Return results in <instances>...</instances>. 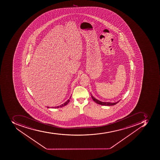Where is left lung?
<instances>
[{
	"label": "left lung",
	"mask_w": 160,
	"mask_h": 160,
	"mask_svg": "<svg viewBox=\"0 0 160 160\" xmlns=\"http://www.w3.org/2000/svg\"><path fill=\"white\" fill-rule=\"evenodd\" d=\"M91 96H92V100L94 101V102H95L96 103H97V104H100L101 105H103V106H113L115 105L116 104H117V103H118L119 101L117 102H115V103H110V102H101L99 101V100H98V99H96L95 98H94V97L92 96V95L91 94Z\"/></svg>",
	"instance_id": "left-lung-1"
}]
</instances>
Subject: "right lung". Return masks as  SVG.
<instances>
[{
    "mask_svg": "<svg viewBox=\"0 0 160 160\" xmlns=\"http://www.w3.org/2000/svg\"><path fill=\"white\" fill-rule=\"evenodd\" d=\"M70 98H71V96H70V98H69V99H70ZM69 99H68V100L67 101L65 102V103H64L63 104H62V105H61L58 106L57 107H51V108H61V107H63L65 106H66V105H68V103H69V101H70ZM47 108H50V107H47Z\"/></svg>",
    "mask_w": 160,
    "mask_h": 160,
    "instance_id": "add662e5",
    "label": "right lung"
}]
</instances>
